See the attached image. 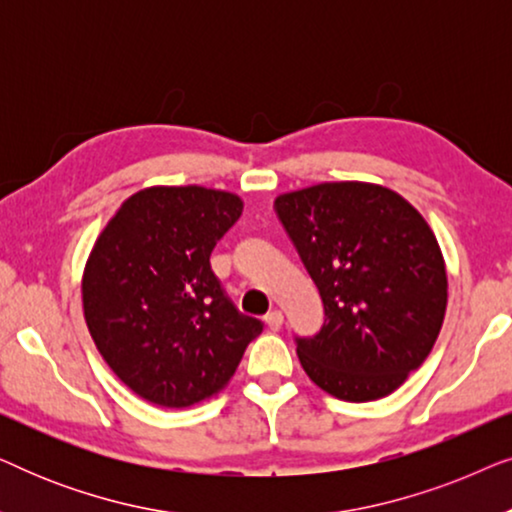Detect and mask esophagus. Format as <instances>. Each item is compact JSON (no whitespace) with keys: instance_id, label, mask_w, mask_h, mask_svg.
Wrapping results in <instances>:
<instances>
[{"instance_id":"obj_1","label":"esophagus","mask_w":512,"mask_h":512,"mask_svg":"<svg viewBox=\"0 0 512 512\" xmlns=\"http://www.w3.org/2000/svg\"><path fill=\"white\" fill-rule=\"evenodd\" d=\"M265 324H268L270 331H279V328H282V324H284V314L279 310L268 312V314H265Z\"/></svg>"}]
</instances>
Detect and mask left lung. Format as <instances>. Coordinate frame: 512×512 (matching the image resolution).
Wrapping results in <instances>:
<instances>
[{
  "instance_id": "obj_1",
  "label": "left lung",
  "mask_w": 512,
  "mask_h": 512,
  "mask_svg": "<svg viewBox=\"0 0 512 512\" xmlns=\"http://www.w3.org/2000/svg\"><path fill=\"white\" fill-rule=\"evenodd\" d=\"M275 209L324 303L319 333L293 338L305 373L342 401L389 396L443 326L447 275L431 228L401 195L361 181L279 195Z\"/></svg>"
}]
</instances>
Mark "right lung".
Wrapping results in <instances>:
<instances>
[{
    "instance_id": "obj_1",
    "label": "right lung",
    "mask_w": 512,
    "mask_h": 512,
    "mask_svg": "<svg viewBox=\"0 0 512 512\" xmlns=\"http://www.w3.org/2000/svg\"><path fill=\"white\" fill-rule=\"evenodd\" d=\"M242 200L200 186H156L123 202L83 275L88 331L118 380L163 408L226 387L263 331L228 298L209 256Z\"/></svg>"
}]
</instances>
